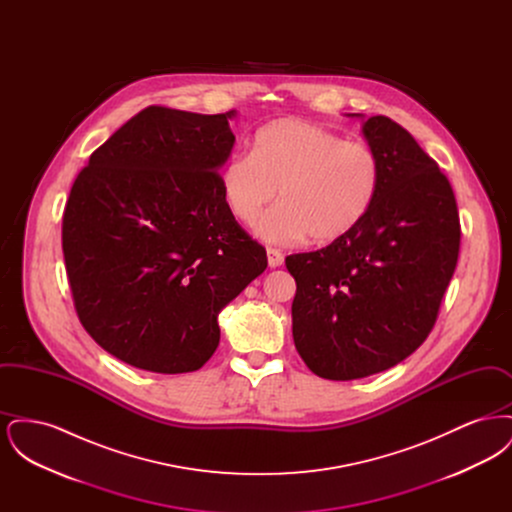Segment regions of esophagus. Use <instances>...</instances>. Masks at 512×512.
<instances>
[{
    "instance_id": "esophagus-1",
    "label": "esophagus",
    "mask_w": 512,
    "mask_h": 512,
    "mask_svg": "<svg viewBox=\"0 0 512 512\" xmlns=\"http://www.w3.org/2000/svg\"><path fill=\"white\" fill-rule=\"evenodd\" d=\"M268 267L276 268L280 267L284 263V253L276 247H268L267 249Z\"/></svg>"
}]
</instances>
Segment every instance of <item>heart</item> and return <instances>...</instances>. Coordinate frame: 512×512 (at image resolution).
Returning <instances> with one entry per match:
<instances>
[{"label":"heart","instance_id":"heart-1","mask_svg":"<svg viewBox=\"0 0 512 512\" xmlns=\"http://www.w3.org/2000/svg\"><path fill=\"white\" fill-rule=\"evenodd\" d=\"M382 182L378 153L359 140L303 119H278L255 134L253 151L234 153L220 171L230 213L253 222L280 188L282 203L268 211L257 232L268 242L309 236L334 244L366 219Z\"/></svg>","mask_w":512,"mask_h":512}]
</instances>
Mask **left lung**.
Listing matches in <instances>:
<instances>
[{"instance_id":"1","label":"left lung","mask_w":512,"mask_h":512,"mask_svg":"<svg viewBox=\"0 0 512 512\" xmlns=\"http://www.w3.org/2000/svg\"><path fill=\"white\" fill-rule=\"evenodd\" d=\"M382 182L361 226L286 257L295 349L320 378L357 380L407 359L432 332L457 267L453 188L413 136L384 115L363 126Z\"/></svg>"}]
</instances>
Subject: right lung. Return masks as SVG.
I'll list each match as a JSON object with an SVG mask.
<instances>
[{
    "label": "right lung",
    "mask_w": 512,
    "mask_h": 512,
    "mask_svg": "<svg viewBox=\"0 0 512 512\" xmlns=\"http://www.w3.org/2000/svg\"><path fill=\"white\" fill-rule=\"evenodd\" d=\"M234 111L149 105L78 172L63 213V255L84 330L159 374L194 372L217 351V317L267 268L230 213L219 167Z\"/></svg>",
    "instance_id": "1"
}]
</instances>
